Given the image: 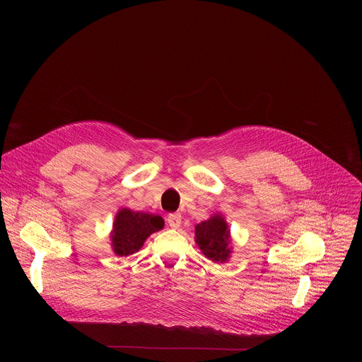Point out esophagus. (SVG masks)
I'll use <instances>...</instances> for the list:
<instances>
[{"label": "esophagus", "mask_w": 362, "mask_h": 362, "mask_svg": "<svg viewBox=\"0 0 362 362\" xmlns=\"http://www.w3.org/2000/svg\"><path fill=\"white\" fill-rule=\"evenodd\" d=\"M168 223L170 228H179L180 223H182V215L180 214H170L168 216Z\"/></svg>", "instance_id": "1"}]
</instances>
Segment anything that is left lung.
Instances as JSON below:
<instances>
[{
  "label": "left lung",
  "instance_id": "1",
  "mask_svg": "<svg viewBox=\"0 0 362 362\" xmlns=\"http://www.w3.org/2000/svg\"><path fill=\"white\" fill-rule=\"evenodd\" d=\"M196 243L214 262H225L229 253V229L222 216H214L194 228Z\"/></svg>",
  "mask_w": 362,
  "mask_h": 362
}]
</instances>
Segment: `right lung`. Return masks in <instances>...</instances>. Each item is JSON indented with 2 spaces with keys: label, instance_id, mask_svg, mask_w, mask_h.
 Returning a JSON list of instances; mask_svg holds the SVG:
<instances>
[{
  "label": "right lung",
  "instance_id": "1",
  "mask_svg": "<svg viewBox=\"0 0 362 362\" xmlns=\"http://www.w3.org/2000/svg\"><path fill=\"white\" fill-rule=\"evenodd\" d=\"M163 226L165 221L159 215L122 209L115 221L113 249L119 256H129L143 246L147 236Z\"/></svg>",
  "mask_w": 362,
  "mask_h": 362
}]
</instances>
